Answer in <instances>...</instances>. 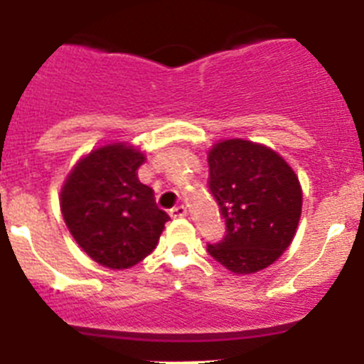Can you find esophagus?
I'll list each match as a JSON object with an SVG mask.
<instances>
[{"label":"esophagus","instance_id":"34e87169","mask_svg":"<svg viewBox=\"0 0 364 364\" xmlns=\"http://www.w3.org/2000/svg\"><path fill=\"white\" fill-rule=\"evenodd\" d=\"M186 213H188V210H186L184 204H178L175 205L171 211H169V215H171L173 218H180V217H186Z\"/></svg>","mask_w":364,"mask_h":364}]
</instances>
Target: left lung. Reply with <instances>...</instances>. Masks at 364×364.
Masks as SVG:
<instances>
[{
	"mask_svg": "<svg viewBox=\"0 0 364 364\" xmlns=\"http://www.w3.org/2000/svg\"><path fill=\"white\" fill-rule=\"evenodd\" d=\"M208 162V186L226 222V235L208 244V253L233 273L268 268L294 240L299 178L275 151L239 138L217 144Z\"/></svg>",
	"mask_w": 364,
	"mask_h": 364,
	"instance_id": "obj_1",
	"label": "left lung"
}]
</instances>
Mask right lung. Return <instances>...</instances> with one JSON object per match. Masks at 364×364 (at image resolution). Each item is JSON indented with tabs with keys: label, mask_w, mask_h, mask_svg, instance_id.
I'll return each mask as SVG.
<instances>
[{
	"label": "right lung",
	"mask_w": 364,
	"mask_h": 364,
	"mask_svg": "<svg viewBox=\"0 0 364 364\" xmlns=\"http://www.w3.org/2000/svg\"><path fill=\"white\" fill-rule=\"evenodd\" d=\"M144 154L125 144L92 151L74 167L62 189V213L74 240L98 264L124 269L159 244L169 215L153 189L138 180Z\"/></svg>",
	"instance_id": "right-lung-1"
}]
</instances>
